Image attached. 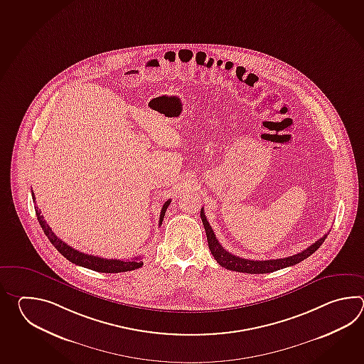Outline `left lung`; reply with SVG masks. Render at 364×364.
I'll list each match as a JSON object with an SVG mask.
<instances>
[{
    "instance_id": "1",
    "label": "left lung",
    "mask_w": 364,
    "mask_h": 364,
    "mask_svg": "<svg viewBox=\"0 0 364 364\" xmlns=\"http://www.w3.org/2000/svg\"><path fill=\"white\" fill-rule=\"evenodd\" d=\"M201 221L204 225L205 229V234H207V240H208L209 250L210 254L216 259L217 263L220 264L221 267H224L229 271L242 272V273H254V274H260V273H271V272L279 271L282 268L287 267H291L295 264L301 263L304 259H307L309 256L312 255L317 248L323 245L326 234L324 237H321L320 240H317L315 243H312L309 248L303 250L302 252L295 254L289 257H284V259H272V260H248V259H243L240 256L232 255L229 251H226L220 242L217 240L215 232L212 230L210 225H209L207 217L204 215V209L201 208L200 210Z\"/></svg>"
}]
</instances>
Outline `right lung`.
Listing matches in <instances>:
<instances>
[{
  "instance_id": "1",
  "label": "right lung",
  "mask_w": 364,
  "mask_h": 364,
  "mask_svg": "<svg viewBox=\"0 0 364 364\" xmlns=\"http://www.w3.org/2000/svg\"><path fill=\"white\" fill-rule=\"evenodd\" d=\"M32 200L35 203V195L32 193ZM171 199L164 203L163 208H161V213H160V220H159V225L163 224L164 216L165 212L171 204ZM36 204V203H35ZM36 210V216L39 220L40 226L44 230V234L47 235L48 240H50V243L57 248V251L65 256L69 262L73 264H77L80 267H85L88 269L92 271L101 272V273H119V272L134 271L138 269L143 265V260L141 257H132L130 260H118V259H104V257H99V256L88 255L85 252H80L75 248L70 247L69 245H66L65 242H62L55 232H52V229L49 228L47 221L44 220V217L41 215L40 209L35 207Z\"/></svg>"
}]
</instances>
